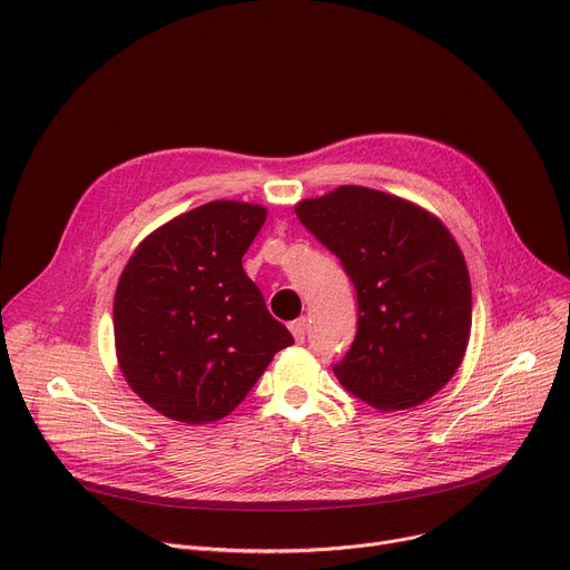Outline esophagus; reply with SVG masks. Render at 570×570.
Instances as JSON below:
<instances>
[{"label": "esophagus", "instance_id": "34e87169", "mask_svg": "<svg viewBox=\"0 0 570 570\" xmlns=\"http://www.w3.org/2000/svg\"><path fill=\"white\" fill-rule=\"evenodd\" d=\"M288 327H291V333H293L295 342L303 344V342H305V335H307V321H305V318H297V321H293Z\"/></svg>", "mask_w": 570, "mask_h": 570}]
</instances>
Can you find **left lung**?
Here are the masks:
<instances>
[{"instance_id": "obj_1", "label": "left lung", "mask_w": 570, "mask_h": 570, "mask_svg": "<svg viewBox=\"0 0 570 570\" xmlns=\"http://www.w3.org/2000/svg\"><path fill=\"white\" fill-rule=\"evenodd\" d=\"M295 215L357 293V333L333 367L340 383L383 413L436 395L471 335L469 269L451 230L421 205L355 185L305 198Z\"/></svg>"}]
</instances>
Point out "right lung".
<instances>
[{
  "instance_id": "obj_1",
  "label": "right lung",
  "mask_w": 570,
  "mask_h": 570,
  "mask_svg": "<svg viewBox=\"0 0 570 570\" xmlns=\"http://www.w3.org/2000/svg\"><path fill=\"white\" fill-rule=\"evenodd\" d=\"M265 217L254 203H205L149 233L119 275V372L170 421L205 425L228 415L293 344L243 269Z\"/></svg>"
}]
</instances>
